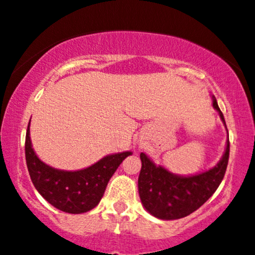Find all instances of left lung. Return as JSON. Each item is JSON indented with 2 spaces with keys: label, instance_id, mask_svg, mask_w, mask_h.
Masks as SVG:
<instances>
[{
  "label": "left lung",
  "instance_id": "8db88e82",
  "mask_svg": "<svg viewBox=\"0 0 255 255\" xmlns=\"http://www.w3.org/2000/svg\"><path fill=\"white\" fill-rule=\"evenodd\" d=\"M212 107L218 111L227 128L215 96H212ZM140 159L141 170L137 178V191L142 206L152 216L163 221L180 219L197 211L221 184L229 159V139L217 164L209 170L189 176L174 174L164 166L154 164L144 152L140 153Z\"/></svg>",
  "mask_w": 255,
  "mask_h": 255
}]
</instances>
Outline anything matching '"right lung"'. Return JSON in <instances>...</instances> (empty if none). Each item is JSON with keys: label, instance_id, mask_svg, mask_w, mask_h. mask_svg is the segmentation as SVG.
I'll return each instance as SVG.
<instances>
[{"label": "right lung", "instance_id": "right-lung-1", "mask_svg": "<svg viewBox=\"0 0 255 255\" xmlns=\"http://www.w3.org/2000/svg\"><path fill=\"white\" fill-rule=\"evenodd\" d=\"M25 154L32 183L38 193L60 211L78 215L97 206L111 176L131 151L108 154L81 170H61L38 158L32 147L28 124Z\"/></svg>", "mask_w": 255, "mask_h": 255}]
</instances>
